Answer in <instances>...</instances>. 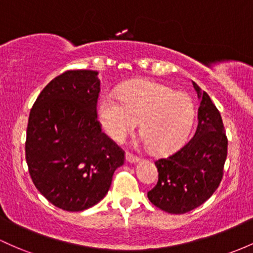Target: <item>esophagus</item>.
I'll return each instance as SVG.
<instances>
[{
	"label": "esophagus",
	"mask_w": 253,
	"mask_h": 253,
	"mask_svg": "<svg viewBox=\"0 0 253 253\" xmlns=\"http://www.w3.org/2000/svg\"><path fill=\"white\" fill-rule=\"evenodd\" d=\"M126 161L128 163H137V162H139V157H137V156H134V155L127 152V154H126Z\"/></svg>",
	"instance_id": "34e87169"
}]
</instances>
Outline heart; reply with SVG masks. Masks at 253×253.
<instances>
[{"mask_svg":"<svg viewBox=\"0 0 253 253\" xmlns=\"http://www.w3.org/2000/svg\"><path fill=\"white\" fill-rule=\"evenodd\" d=\"M98 116L114 140L124 141L140 122V134L149 148L169 152L190 135L196 105L187 93L151 80H138L122 86L119 96L105 92L99 99Z\"/></svg>","mask_w":253,"mask_h":253,"instance_id":"1","label":"heart"}]
</instances>
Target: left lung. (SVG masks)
<instances>
[{"label": "left lung", "mask_w": 253, "mask_h": 253, "mask_svg": "<svg viewBox=\"0 0 253 253\" xmlns=\"http://www.w3.org/2000/svg\"><path fill=\"white\" fill-rule=\"evenodd\" d=\"M192 84L201 99L196 133L181 149L155 162L158 182L148 192L149 201L169 213L188 212L207 202L220 185L227 158L221 114L209 95Z\"/></svg>", "instance_id": "left-lung-1"}]
</instances>
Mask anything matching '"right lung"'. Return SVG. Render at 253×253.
<instances>
[{"label":"right lung","mask_w":253,"mask_h":253,"mask_svg":"<svg viewBox=\"0 0 253 253\" xmlns=\"http://www.w3.org/2000/svg\"><path fill=\"white\" fill-rule=\"evenodd\" d=\"M97 71H67L36 99L27 125L26 162L37 190L55 207L83 211L101 202L124 151L97 120Z\"/></svg>","instance_id":"right-lung-1"}]
</instances>
